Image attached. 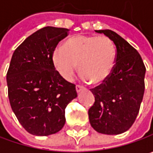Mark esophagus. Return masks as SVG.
<instances>
[{
    "label": "esophagus",
    "instance_id": "1",
    "mask_svg": "<svg viewBox=\"0 0 153 153\" xmlns=\"http://www.w3.org/2000/svg\"><path fill=\"white\" fill-rule=\"evenodd\" d=\"M83 89H85L82 86H79V85H77L76 86V91L77 93H79L81 90H83Z\"/></svg>",
    "mask_w": 153,
    "mask_h": 153
}]
</instances>
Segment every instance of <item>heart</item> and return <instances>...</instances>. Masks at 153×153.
Returning a JSON list of instances; mask_svg holds the SVG:
<instances>
[{
	"instance_id": "1",
	"label": "heart",
	"mask_w": 153,
	"mask_h": 153,
	"mask_svg": "<svg viewBox=\"0 0 153 153\" xmlns=\"http://www.w3.org/2000/svg\"><path fill=\"white\" fill-rule=\"evenodd\" d=\"M116 59V48L106 36L77 35L58 47L52 56L58 74L71 80L79 65V73L93 84L105 80L111 74Z\"/></svg>"
}]
</instances>
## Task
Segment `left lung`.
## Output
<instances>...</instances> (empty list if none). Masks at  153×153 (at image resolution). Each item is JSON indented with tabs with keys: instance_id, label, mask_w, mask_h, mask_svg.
<instances>
[{
	"instance_id": "8db88e82",
	"label": "left lung",
	"mask_w": 153,
	"mask_h": 153,
	"mask_svg": "<svg viewBox=\"0 0 153 153\" xmlns=\"http://www.w3.org/2000/svg\"><path fill=\"white\" fill-rule=\"evenodd\" d=\"M117 49L115 65L104 83L91 89L95 103L88 110L91 127L98 133L119 135L135 122L144 93L145 66L137 50L111 30H96Z\"/></svg>"
}]
</instances>
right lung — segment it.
Listing matches in <instances>:
<instances>
[{"instance_id": "right-lung-1", "label": "right lung", "mask_w": 153, "mask_h": 153, "mask_svg": "<svg viewBox=\"0 0 153 153\" xmlns=\"http://www.w3.org/2000/svg\"><path fill=\"white\" fill-rule=\"evenodd\" d=\"M68 29L43 27L16 48L7 73L10 104L23 128L46 137L60 131L65 108L77 97L75 85L66 81L53 65L56 45Z\"/></svg>"}]
</instances>
